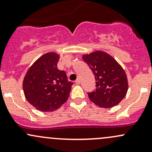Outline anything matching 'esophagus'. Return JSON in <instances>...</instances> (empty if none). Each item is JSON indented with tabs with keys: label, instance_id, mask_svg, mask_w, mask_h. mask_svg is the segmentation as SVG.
I'll use <instances>...</instances> for the list:
<instances>
[{
	"label": "esophagus",
	"instance_id": "34e87169",
	"mask_svg": "<svg viewBox=\"0 0 152 152\" xmlns=\"http://www.w3.org/2000/svg\"><path fill=\"white\" fill-rule=\"evenodd\" d=\"M75 83H76V84H80V83H81V79H80L79 78H78L76 80V81H75Z\"/></svg>",
	"mask_w": 152,
	"mask_h": 152
}]
</instances>
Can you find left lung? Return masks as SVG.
<instances>
[{
	"mask_svg": "<svg viewBox=\"0 0 152 152\" xmlns=\"http://www.w3.org/2000/svg\"><path fill=\"white\" fill-rule=\"evenodd\" d=\"M95 76L96 89L88 93L96 105L111 108L118 105L128 90L126 74L122 67L109 54L101 50L83 56Z\"/></svg>",
	"mask_w": 152,
	"mask_h": 152,
	"instance_id": "left-lung-1",
	"label": "left lung"
}]
</instances>
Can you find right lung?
Returning <instances> with one entry per match:
<instances>
[{"instance_id":"obj_1","label":"right lung","mask_w":152,"mask_h":152,"mask_svg":"<svg viewBox=\"0 0 152 152\" xmlns=\"http://www.w3.org/2000/svg\"><path fill=\"white\" fill-rule=\"evenodd\" d=\"M59 58L53 52L45 53L29 68L23 82L26 99L43 112L61 107L69 99L73 85L65 71L57 68Z\"/></svg>"}]
</instances>
